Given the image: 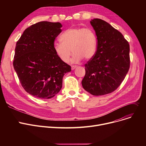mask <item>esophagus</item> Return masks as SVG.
Instances as JSON below:
<instances>
[{"label":"esophagus","instance_id":"1","mask_svg":"<svg viewBox=\"0 0 146 146\" xmlns=\"http://www.w3.org/2000/svg\"><path fill=\"white\" fill-rule=\"evenodd\" d=\"M76 67H77V66H71V68H72V70H74V69H75Z\"/></svg>","mask_w":146,"mask_h":146}]
</instances>
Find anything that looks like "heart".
Wrapping results in <instances>:
<instances>
[{
	"instance_id": "heart-1",
	"label": "heart",
	"mask_w": 146,
	"mask_h": 146,
	"mask_svg": "<svg viewBox=\"0 0 146 146\" xmlns=\"http://www.w3.org/2000/svg\"><path fill=\"white\" fill-rule=\"evenodd\" d=\"M60 42L54 44L56 54L63 62L67 63L72 51L73 52L71 63H78L84 58L90 60L95 54L97 38L94 31L90 28H68L60 36Z\"/></svg>"
}]
</instances>
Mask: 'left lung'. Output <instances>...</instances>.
Segmentation results:
<instances>
[{"label":"left lung","mask_w":146,"mask_h":146,"mask_svg":"<svg viewBox=\"0 0 146 146\" xmlns=\"http://www.w3.org/2000/svg\"><path fill=\"white\" fill-rule=\"evenodd\" d=\"M97 36L95 56L85 64L82 85L94 96L104 95L116 90L129 68V45L122 34L101 19L90 21Z\"/></svg>","instance_id":"1"}]
</instances>
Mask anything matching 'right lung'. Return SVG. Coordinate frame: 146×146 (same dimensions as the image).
Masks as SVG:
<instances>
[{
  "mask_svg": "<svg viewBox=\"0 0 146 146\" xmlns=\"http://www.w3.org/2000/svg\"><path fill=\"white\" fill-rule=\"evenodd\" d=\"M60 22L42 21L27 28L15 47L13 67L27 92L50 99L62 88L64 75L71 67L54 50V42L62 31Z\"/></svg>",
  "mask_w": 146,
  "mask_h": 146,
  "instance_id": "obj_1",
  "label": "right lung"
}]
</instances>
